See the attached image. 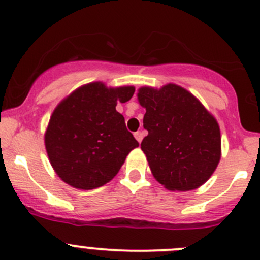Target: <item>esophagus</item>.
<instances>
[{
    "label": "esophagus",
    "instance_id": "34e87169",
    "mask_svg": "<svg viewBox=\"0 0 260 260\" xmlns=\"http://www.w3.org/2000/svg\"><path fill=\"white\" fill-rule=\"evenodd\" d=\"M135 137H136V140L138 141V142H141V141H142V138H143V133L142 132H136Z\"/></svg>",
    "mask_w": 260,
    "mask_h": 260
}]
</instances>
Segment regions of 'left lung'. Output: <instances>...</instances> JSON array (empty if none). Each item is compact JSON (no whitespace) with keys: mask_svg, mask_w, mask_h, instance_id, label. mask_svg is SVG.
<instances>
[{"mask_svg":"<svg viewBox=\"0 0 260 260\" xmlns=\"http://www.w3.org/2000/svg\"><path fill=\"white\" fill-rule=\"evenodd\" d=\"M138 102L148 135L141 148L154 179L171 191H190L210 179L221 156L216 119L186 89L142 86Z\"/></svg>","mask_w":260,"mask_h":260,"instance_id":"1","label":"left lung"}]
</instances>
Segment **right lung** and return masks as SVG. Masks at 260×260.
<instances>
[{
	"instance_id": "right-lung-1",
	"label": "right lung",
	"mask_w": 260,
	"mask_h": 260,
	"mask_svg": "<svg viewBox=\"0 0 260 260\" xmlns=\"http://www.w3.org/2000/svg\"><path fill=\"white\" fill-rule=\"evenodd\" d=\"M135 93L133 86L86 84L60 102L45 132L46 152L57 176L68 185L91 190L109 182L140 143L115 111Z\"/></svg>"
}]
</instances>
